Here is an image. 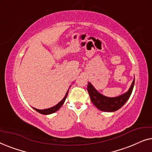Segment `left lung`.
Segmentation results:
<instances>
[{"instance_id":"obj_1","label":"left lung","mask_w":152,"mask_h":152,"mask_svg":"<svg viewBox=\"0 0 152 152\" xmlns=\"http://www.w3.org/2000/svg\"><path fill=\"white\" fill-rule=\"evenodd\" d=\"M134 83L135 77L127 92L115 97H108L102 95L90 82L88 83L87 91L90 95L91 102L97 109L102 111L113 112L120 109L126 102L132 93Z\"/></svg>"}]
</instances>
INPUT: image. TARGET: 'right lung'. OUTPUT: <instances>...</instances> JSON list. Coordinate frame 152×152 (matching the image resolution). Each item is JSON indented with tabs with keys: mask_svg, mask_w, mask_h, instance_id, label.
I'll return each mask as SVG.
<instances>
[{
	"mask_svg": "<svg viewBox=\"0 0 152 152\" xmlns=\"http://www.w3.org/2000/svg\"><path fill=\"white\" fill-rule=\"evenodd\" d=\"M68 91H67V93H66V94L65 95V97H64V99H62L61 102H59V103L57 104V105H55V107H51V108H49V109H35V108L33 107V109H34L35 111H37V112H39V113H41V114H44V115H49V114H51V113H53L56 112L57 111H58L60 108L61 107V106L63 105V104L64 103V102H65L66 97H67V95H68Z\"/></svg>",
	"mask_w": 152,
	"mask_h": 152,
	"instance_id": "right-lung-1",
	"label": "right lung"
}]
</instances>
